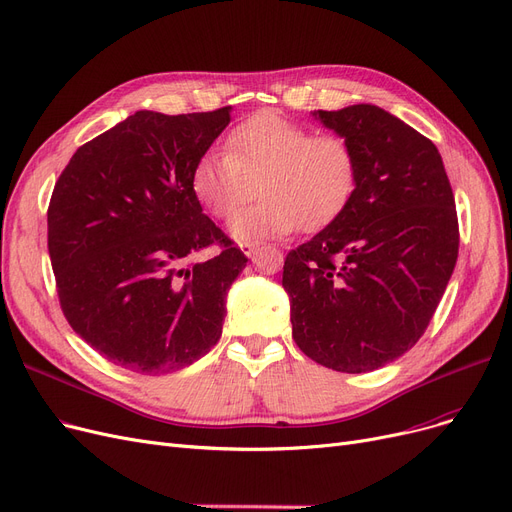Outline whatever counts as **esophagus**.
<instances>
[{
  "label": "esophagus",
  "instance_id": "esophagus-1",
  "mask_svg": "<svg viewBox=\"0 0 512 512\" xmlns=\"http://www.w3.org/2000/svg\"><path fill=\"white\" fill-rule=\"evenodd\" d=\"M258 250H260L258 243H241V252H243L245 256H248V258H252Z\"/></svg>",
  "mask_w": 512,
  "mask_h": 512
}]
</instances>
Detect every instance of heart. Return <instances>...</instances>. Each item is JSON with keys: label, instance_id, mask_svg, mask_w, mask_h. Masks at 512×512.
<instances>
[{"label": "heart", "instance_id": "1", "mask_svg": "<svg viewBox=\"0 0 512 512\" xmlns=\"http://www.w3.org/2000/svg\"><path fill=\"white\" fill-rule=\"evenodd\" d=\"M359 182L353 145L342 136H315L309 128L275 111H260L227 136V151H208L193 168L191 187L199 203L216 218L235 216L254 197L260 199L231 222L237 241H258L317 231L336 220Z\"/></svg>", "mask_w": 512, "mask_h": 512}]
</instances>
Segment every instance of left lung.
<instances>
[{
  "mask_svg": "<svg viewBox=\"0 0 512 512\" xmlns=\"http://www.w3.org/2000/svg\"><path fill=\"white\" fill-rule=\"evenodd\" d=\"M353 145L346 210L285 256L298 349L336 372L363 374L420 340L454 273L458 214L437 147L376 105L313 113Z\"/></svg>",
  "mask_w": 512,
  "mask_h": 512,
  "instance_id": "obj_1",
  "label": "left lung"
}]
</instances>
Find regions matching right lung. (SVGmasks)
<instances>
[{
	"label": "right lung",
	"mask_w": 512,
	"mask_h": 512,
	"mask_svg": "<svg viewBox=\"0 0 512 512\" xmlns=\"http://www.w3.org/2000/svg\"><path fill=\"white\" fill-rule=\"evenodd\" d=\"M229 113L136 111L79 147L56 180L48 252L60 309L124 370H182L222 334L224 298L248 258L203 214L191 176ZM214 242V259L192 262Z\"/></svg>",
	"instance_id": "1"
}]
</instances>
